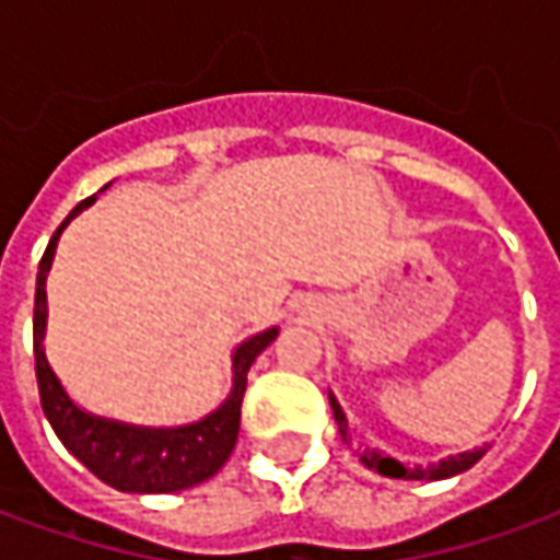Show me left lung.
<instances>
[{
	"mask_svg": "<svg viewBox=\"0 0 560 560\" xmlns=\"http://www.w3.org/2000/svg\"><path fill=\"white\" fill-rule=\"evenodd\" d=\"M330 398V410H334V420L340 425V435L349 444V420H346L343 408H340V401H337V395L328 392ZM490 444H481V447H475V451H463V454L447 456V459H439V463H429V466H405V463H398L395 456L383 454V451H376V447H359L355 454L359 459L368 466V469L380 471V475H386V478H405V481H441V478H454L459 471L471 469L481 456L488 454Z\"/></svg>",
	"mask_w": 560,
	"mask_h": 560,
	"instance_id": "left-lung-1",
	"label": "left lung"
}]
</instances>
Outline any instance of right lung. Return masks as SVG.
<instances>
[{
  "label": "right lung",
  "instance_id": "obj_1",
  "mask_svg": "<svg viewBox=\"0 0 560 560\" xmlns=\"http://www.w3.org/2000/svg\"><path fill=\"white\" fill-rule=\"evenodd\" d=\"M106 189V186H104ZM101 189V192H104ZM97 201V192L79 201L67 220L57 226L48 248L42 254L36 272V306H33V355H36V380H39L42 410L55 429L60 444L70 451L82 466L94 471L104 485L121 493H174L192 485L208 481L230 459L238 439V417L242 398L248 386L250 364L266 346L279 337V328H266L232 349V389L211 413L196 423L184 425H135L97 417L79 408L63 389V383L48 364L45 355V330H48V291L45 281L55 264L60 232L70 226L72 217Z\"/></svg>",
  "mask_w": 560,
  "mask_h": 560
}]
</instances>
